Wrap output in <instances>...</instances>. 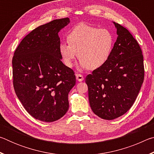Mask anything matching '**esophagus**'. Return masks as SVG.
<instances>
[{
    "label": "esophagus",
    "mask_w": 154,
    "mask_h": 154,
    "mask_svg": "<svg viewBox=\"0 0 154 154\" xmlns=\"http://www.w3.org/2000/svg\"><path fill=\"white\" fill-rule=\"evenodd\" d=\"M76 79L77 81H79V82H82V81L84 79V78H83V76L82 74H76Z\"/></svg>",
    "instance_id": "34e87169"
}]
</instances>
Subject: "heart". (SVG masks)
I'll list each match as a JSON object with an SVG mask.
<instances>
[{"instance_id":"b5f03b06","label":"heart","mask_w":154,"mask_h":154,"mask_svg":"<svg viewBox=\"0 0 154 154\" xmlns=\"http://www.w3.org/2000/svg\"><path fill=\"white\" fill-rule=\"evenodd\" d=\"M67 40L69 42L59 45L64 64L71 68L78 54L80 66L92 71L107 63L116 41L109 30L85 24L75 26L68 34Z\"/></svg>"}]
</instances>
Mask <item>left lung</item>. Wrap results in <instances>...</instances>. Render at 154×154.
<instances>
[{
  "mask_svg": "<svg viewBox=\"0 0 154 154\" xmlns=\"http://www.w3.org/2000/svg\"><path fill=\"white\" fill-rule=\"evenodd\" d=\"M114 24L118 36L110 59L85 77L91 109L96 116L107 120L119 118L131 108L145 75L139 43L126 28Z\"/></svg>",
  "mask_w": 154,
  "mask_h": 154,
  "instance_id": "1",
  "label": "left lung"
}]
</instances>
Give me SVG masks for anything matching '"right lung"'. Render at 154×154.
I'll list each match as a JSON object with an SVG mask.
<instances>
[{"instance_id":"1","label":"right lung","mask_w":154,"mask_h":154,"mask_svg":"<svg viewBox=\"0 0 154 154\" xmlns=\"http://www.w3.org/2000/svg\"><path fill=\"white\" fill-rule=\"evenodd\" d=\"M69 22L66 17L36 28L13 56L15 94L28 113L38 120L56 121L69 109L68 94L76 78L73 70L61 61L58 33Z\"/></svg>"}]
</instances>
